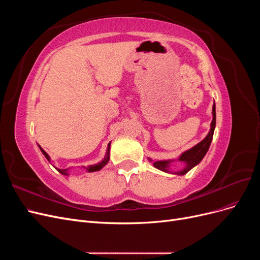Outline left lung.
Returning a JSON list of instances; mask_svg holds the SVG:
<instances>
[{
    "label": "left lung",
    "mask_w": 260,
    "mask_h": 260,
    "mask_svg": "<svg viewBox=\"0 0 260 260\" xmlns=\"http://www.w3.org/2000/svg\"><path fill=\"white\" fill-rule=\"evenodd\" d=\"M216 128V105H212V120L210 123V130L208 132V135L205 137V139L202 140L200 143L196 144L195 146L191 147L187 151L183 152L181 154L177 159H165V160H153L151 158H148V160L153 162V166L157 169H159L164 172H172V174L178 175V176H183L187 174L192 168H194L196 165H199L202 159L204 158V156L206 155L207 151L209 149L210 143L212 141V136H214V131ZM174 161H181L183 162L185 166L181 171L178 172H171L170 170V165Z\"/></svg>",
    "instance_id": "1"
}]
</instances>
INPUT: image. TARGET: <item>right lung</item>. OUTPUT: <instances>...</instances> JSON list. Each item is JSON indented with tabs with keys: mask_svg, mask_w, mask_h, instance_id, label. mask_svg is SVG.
I'll list each match as a JSON object with an SVG mask.
<instances>
[{
	"mask_svg": "<svg viewBox=\"0 0 260 260\" xmlns=\"http://www.w3.org/2000/svg\"><path fill=\"white\" fill-rule=\"evenodd\" d=\"M40 147V149H41V152H42V154L45 156V158L48 159L50 162H51V157L49 156V154L46 153L44 149L41 147V146H39ZM109 149H111V143H108V145H107V151H106V154H105V157L103 159H102L100 162H98V164H94V165H90V166H88V167H83L86 171L88 172H94V171H99V170H101L102 168H103L105 165L108 162V160H109ZM56 168V167H55ZM69 169L70 168H67V169H59V168H56V170L58 171V172H60L61 175H64V176H69Z\"/></svg>",
	"mask_w": 260,
	"mask_h": 260,
	"instance_id": "add662e5",
	"label": "right lung"
}]
</instances>
